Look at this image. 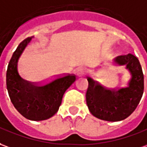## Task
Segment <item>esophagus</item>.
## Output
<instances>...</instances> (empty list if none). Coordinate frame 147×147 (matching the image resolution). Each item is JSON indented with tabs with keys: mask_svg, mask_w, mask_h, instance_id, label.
<instances>
[{
	"mask_svg": "<svg viewBox=\"0 0 147 147\" xmlns=\"http://www.w3.org/2000/svg\"><path fill=\"white\" fill-rule=\"evenodd\" d=\"M86 72V69H85V67H78L76 68V73L77 75L79 76H83L84 75Z\"/></svg>",
	"mask_w": 147,
	"mask_h": 147,
	"instance_id": "34e87169",
	"label": "esophagus"
}]
</instances>
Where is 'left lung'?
Segmentation results:
<instances>
[{"label": "left lung", "mask_w": 147, "mask_h": 147, "mask_svg": "<svg viewBox=\"0 0 147 147\" xmlns=\"http://www.w3.org/2000/svg\"><path fill=\"white\" fill-rule=\"evenodd\" d=\"M113 63L125 66L129 71L131 78L126 86L109 90L88 77L86 101L94 116L115 122L127 118L137 107L144 91V77L139 60L132 54L117 56Z\"/></svg>", "instance_id": "obj_1"}]
</instances>
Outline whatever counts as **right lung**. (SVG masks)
I'll list each match as a JSON object with an SVG mask.
<instances>
[{
    "instance_id": "right-lung-1",
    "label": "right lung",
    "mask_w": 147,
    "mask_h": 147,
    "mask_svg": "<svg viewBox=\"0 0 147 147\" xmlns=\"http://www.w3.org/2000/svg\"><path fill=\"white\" fill-rule=\"evenodd\" d=\"M33 37L21 42L9 61L6 85L11 102L18 112L29 120L40 121L53 116L58 110L64 92L76 80L72 74H62L42 83H30L18 72V61Z\"/></svg>"
}]
</instances>
